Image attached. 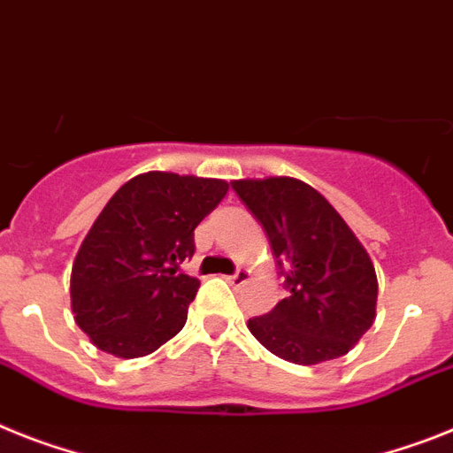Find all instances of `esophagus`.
Masks as SVG:
<instances>
[{
    "mask_svg": "<svg viewBox=\"0 0 453 453\" xmlns=\"http://www.w3.org/2000/svg\"><path fill=\"white\" fill-rule=\"evenodd\" d=\"M249 276H250V272H246V269H237L233 276H227V283L234 285V288H239V285H244L246 280H249Z\"/></svg>",
    "mask_w": 453,
    "mask_h": 453,
    "instance_id": "34e87169",
    "label": "esophagus"
}]
</instances>
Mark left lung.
<instances>
[{"instance_id": "8db88e82", "label": "left lung", "mask_w": 453, "mask_h": 453, "mask_svg": "<svg viewBox=\"0 0 453 453\" xmlns=\"http://www.w3.org/2000/svg\"><path fill=\"white\" fill-rule=\"evenodd\" d=\"M265 230L288 297L250 318V334L292 364L348 355L371 329L378 302L373 262L320 193L290 177L233 181Z\"/></svg>"}]
</instances>
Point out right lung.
<instances>
[{
	"label": "right lung",
	"instance_id": "obj_1",
	"mask_svg": "<svg viewBox=\"0 0 453 453\" xmlns=\"http://www.w3.org/2000/svg\"><path fill=\"white\" fill-rule=\"evenodd\" d=\"M226 193L223 180L144 173L110 197L71 273L75 322L98 349L133 359L181 332L200 280L180 265Z\"/></svg>",
	"mask_w": 453,
	"mask_h": 453
}]
</instances>
